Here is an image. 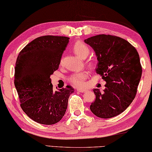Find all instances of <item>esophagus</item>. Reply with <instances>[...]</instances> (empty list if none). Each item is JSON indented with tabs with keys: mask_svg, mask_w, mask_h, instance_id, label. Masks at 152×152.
Here are the masks:
<instances>
[{
	"mask_svg": "<svg viewBox=\"0 0 152 152\" xmlns=\"http://www.w3.org/2000/svg\"><path fill=\"white\" fill-rule=\"evenodd\" d=\"M77 91H79V92H81V93H83V92H86V89H77Z\"/></svg>",
	"mask_w": 152,
	"mask_h": 152,
	"instance_id": "obj_1",
	"label": "esophagus"
}]
</instances>
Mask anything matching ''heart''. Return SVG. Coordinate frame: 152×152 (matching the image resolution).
Masks as SVG:
<instances>
[{"mask_svg": "<svg viewBox=\"0 0 152 152\" xmlns=\"http://www.w3.org/2000/svg\"><path fill=\"white\" fill-rule=\"evenodd\" d=\"M73 48L75 53L81 58H86L88 56L90 52L89 46L81 41H77L73 44ZM88 63L92 65L93 62L91 60L88 61ZM88 72L87 71H82L77 73H75L69 76V81L77 88H82L86 86V80L88 77Z\"/></svg>", "mask_w": 152, "mask_h": 152, "instance_id": "obj_1", "label": "heart"}]
</instances>
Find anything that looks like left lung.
<instances>
[{
  "instance_id": "1",
  "label": "left lung",
  "mask_w": 152,
  "mask_h": 152,
  "mask_svg": "<svg viewBox=\"0 0 152 152\" xmlns=\"http://www.w3.org/2000/svg\"><path fill=\"white\" fill-rule=\"evenodd\" d=\"M95 51L98 61L96 73L106 82L104 91L94 89L93 114L110 118L125 111L135 98L142 74L139 54L126 39L100 34L85 39Z\"/></svg>"
}]
</instances>
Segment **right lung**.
<instances>
[{"label": "right lung", "mask_w": 152, "mask_h": 152, "mask_svg": "<svg viewBox=\"0 0 152 152\" xmlns=\"http://www.w3.org/2000/svg\"><path fill=\"white\" fill-rule=\"evenodd\" d=\"M69 38L44 36L24 47L17 56L14 83L20 106L29 118L42 125H54L65 114L71 86L53 90L50 77L58 69Z\"/></svg>", "instance_id": "obj_1"}]
</instances>
